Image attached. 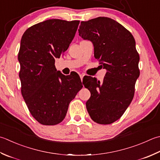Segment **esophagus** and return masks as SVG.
Listing matches in <instances>:
<instances>
[{"label": "esophagus", "instance_id": "1", "mask_svg": "<svg viewBox=\"0 0 160 160\" xmlns=\"http://www.w3.org/2000/svg\"><path fill=\"white\" fill-rule=\"evenodd\" d=\"M84 76V74H83V73H82V74H80V79H81V80H82V79H83V77Z\"/></svg>", "mask_w": 160, "mask_h": 160}]
</instances>
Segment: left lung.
Instances as JSON below:
<instances>
[{
    "instance_id": "left-lung-1",
    "label": "left lung",
    "mask_w": 160,
    "mask_h": 160,
    "mask_svg": "<svg viewBox=\"0 0 160 160\" xmlns=\"http://www.w3.org/2000/svg\"><path fill=\"white\" fill-rule=\"evenodd\" d=\"M78 32L93 43L95 58L107 70L102 82L89 76V84H84L91 92L87 109L96 123H112L122 117L134 95L140 74L135 40L126 28L108 17L82 21Z\"/></svg>"
}]
</instances>
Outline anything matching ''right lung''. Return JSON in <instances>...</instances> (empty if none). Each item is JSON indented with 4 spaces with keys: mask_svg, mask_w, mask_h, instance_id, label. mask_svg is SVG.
<instances>
[{
    "mask_svg": "<svg viewBox=\"0 0 160 160\" xmlns=\"http://www.w3.org/2000/svg\"><path fill=\"white\" fill-rule=\"evenodd\" d=\"M80 21L49 19L25 31L18 59L21 93L30 114L45 126L64 120L70 102L83 87L76 73L57 71L56 58L68 49Z\"/></svg>",
    "mask_w": 160,
    "mask_h": 160,
    "instance_id": "1",
    "label": "right lung"
}]
</instances>
